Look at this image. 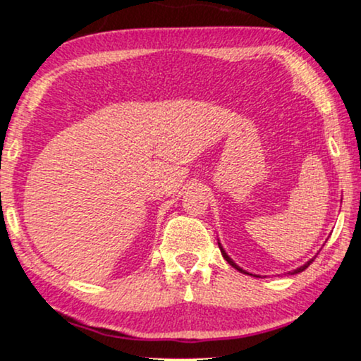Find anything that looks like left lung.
I'll list each match as a JSON object with an SVG mask.
<instances>
[{"mask_svg": "<svg viewBox=\"0 0 361 361\" xmlns=\"http://www.w3.org/2000/svg\"><path fill=\"white\" fill-rule=\"evenodd\" d=\"M221 252H222V256H224V259L226 261H228L229 262V264L231 266H233V268H235V269H238V271H243L241 268H239V266L238 264H235V262L233 261V259H231V257L228 256V255H226V252H224V249H222L221 247ZM310 262H313V259H311V261H308V262H306V264L305 266H301V268H298V269H295V273H301V271H305L306 268H308V266H310ZM243 273H246V271H243Z\"/></svg>", "mask_w": 361, "mask_h": 361, "instance_id": "obj_1", "label": "left lung"}]
</instances>
